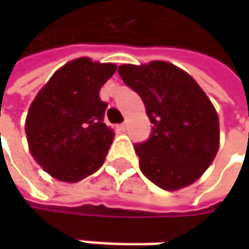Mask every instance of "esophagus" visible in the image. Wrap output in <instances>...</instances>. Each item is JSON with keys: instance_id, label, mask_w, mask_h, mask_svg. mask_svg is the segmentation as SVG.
Returning <instances> with one entry per match:
<instances>
[{"instance_id": "obj_1", "label": "esophagus", "mask_w": 249, "mask_h": 249, "mask_svg": "<svg viewBox=\"0 0 249 249\" xmlns=\"http://www.w3.org/2000/svg\"><path fill=\"white\" fill-rule=\"evenodd\" d=\"M118 128L121 129V131H125L126 129V124H121V125H118Z\"/></svg>"}]
</instances>
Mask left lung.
Wrapping results in <instances>:
<instances>
[{"label": "left lung", "instance_id": "obj_1", "mask_svg": "<svg viewBox=\"0 0 249 249\" xmlns=\"http://www.w3.org/2000/svg\"><path fill=\"white\" fill-rule=\"evenodd\" d=\"M118 73L141 96L153 124L150 140L134 147L142 174L170 192L195 183L219 150V118L208 95L163 60L121 65Z\"/></svg>", "mask_w": 249, "mask_h": 249}]
</instances>
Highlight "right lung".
Masks as SVG:
<instances>
[{"label":"right lung","mask_w":249,"mask_h":249,"mask_svg":"<svg viewBox=\"0 0 249 249\" xmlns=\"http://www.w3.org/2000/svg\"><path fill=\"white\" fill-rule=\"evenodd\" d=\"M115 71V63L71 60L31 102L25 118L28 150L52 177L76 183L104 164L115 134L104 124L107 104L99 90Z\"/></svg>","instance_id":"1"}]
</instances>
